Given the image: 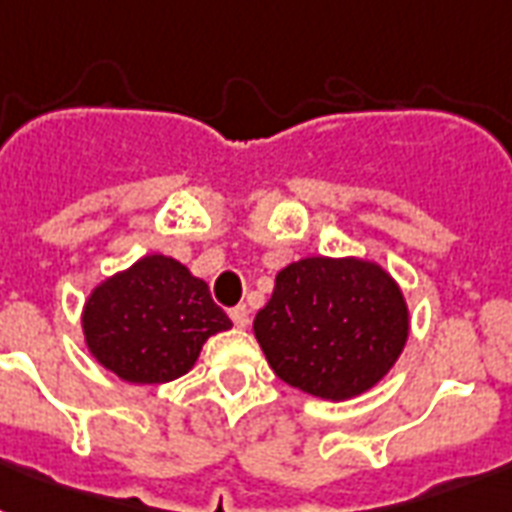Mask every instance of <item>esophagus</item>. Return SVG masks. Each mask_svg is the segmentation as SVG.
<instances>
[{"instance_id": "1", "label": "esophagus", "mask_w": 512, "mask_h": 512, "mask_svg": "<svg viewBox=\"0 0 512 512\" xmlns=\"http://www.w3.org/2000/svg\"><path fill=\"white\" fill-rule=\"evenodd\" d=\"M231 321L236 324L239 329H247L249 327V311L247 305H236V308H231Z\"/></svg>"}]
</instances>
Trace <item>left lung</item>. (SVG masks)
Wrapping results in <instances>:
<instances>
[{
  "instance_id": "1",
  "label": "left lung",
  "mask_w": 512,
  "mask_h": 512,
  "mask_svg": "<svg viewBox=\"0 0 512 512\" xmlns=\"http://www.w3.org/2000/svg\"><path fill=\"white\" fill-rule=\"evenodd\" d=\"M406 335L409 313L396 281L353 257L287 265L255 316V337L276 377L332 401L377 385Z\"/></svg>"
}]
</instances>
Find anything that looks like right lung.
I'll return each instance as SVG.
<instances>
[{"instance_id": "add662e5", "label": "right lung", "mask_w": 512, "mask_h": 512, "mask_svg": "<svg viewBox=\"0 0 512 512\" xmlns=\"http://www.w3.org/2000/svg\"><path fill=\"white\" fill-rule=\"evenodd\" d=\"M231 329L209 287L172 257L151 255L103 281L84 308L92 356L127 382H170L196 364L209 335Z\"/></svg>"}]
</instances>
